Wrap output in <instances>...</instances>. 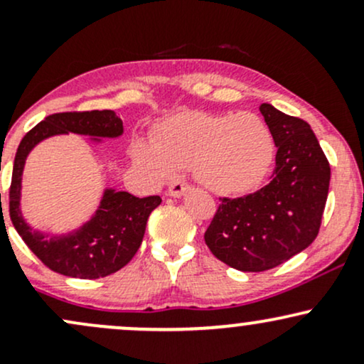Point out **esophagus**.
<instances>
[{
	"label": "esophagus",
	"mask_w": 364,
	"mask_h": 364,
	"mask_svg": "<svg viewBox=\"0 0 364 364\" xmlns=\"http://www.w3.org/2000/svg\"><path fill=\"white\" fill-rule=\"evenodd\" d=\"M188 186H190V185H188V183H185V181H173L168 188V195L181 196L188 190Z\"/></svg>",
	"instance_id": "esophagus-1"
}]
</instances>
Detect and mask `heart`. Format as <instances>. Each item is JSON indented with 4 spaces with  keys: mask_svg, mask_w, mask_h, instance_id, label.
<instances>
[{
    "mask_svg": "<svg viewBox=\"0 0 364 364\" xmlns=\"http://www.w3.org/2000/svg\"><path fill=\"white\" fill-rule=\"evenodd\" d=\"M133 157L152 176L193 168L196 179L220 195H243L265 181L275 159L269 124L253 112L190 111L161 124L157 141L136 140Z\"/></svg>",
    "mask_w": 364,
    "mask_h": 364,
    "instance_id": "obj_1",
    "label": "heart"
}]
</instances>
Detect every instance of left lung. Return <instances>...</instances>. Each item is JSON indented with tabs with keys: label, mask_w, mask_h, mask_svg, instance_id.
Wrapping results in <instances>:
<instances>
[{
	"label": "left lung",
	"mask_w": 364,
	"mask_h": 364,
	"mask_svg": "<svg viewBox=\"0 0 364 364\" xmlns=\"http://www.w3.org/2000/svg\"><path fill=\"white\" fill-rule=\"evenodd\" d=\"M277 154L272 181L255 193L223 196L205 231L215 258L241 272L281 265L313 243L328 195L330 164L310 124L262 104Z\"/></svg>",
	"instance_id": "obj_1"
}]
</instances>
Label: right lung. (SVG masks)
<instances>
[{
  "mask_svg": "<svg viewBox=\"0 0 364 364\" xmlns=\"http://www.w3.org/2000/svg\"><path fill=\"white\" fill-rule=\"evenodd\" d=\"M89 136H118L123 121L114 111H73L46 116L20 141L15 154L10 185V217L16 232L31 252L53 272L77 279H99L118 272L139 252L150 212L161 196H139L128 191H106L97 214L80 231L63 237H48L32 231L20 214V183L25 157L36 144L58 133ZM1 202V193H0Z\"/></svg>",
  "mask_w": 364,
  "mask_h": 364,
  "instance_id": "1",
  "label": "right lung"
}]
</instances>
